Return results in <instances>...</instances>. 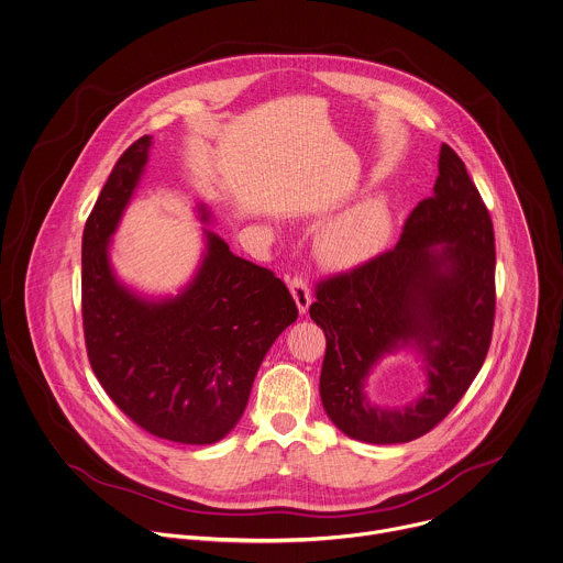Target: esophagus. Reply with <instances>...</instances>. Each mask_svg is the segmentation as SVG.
I'll use <instances>...</instances> for the list:
<instances>
[{
    "mask_svg": "<svg viewBox=\"0 0 563 563\" xmlns=\"http://www.w3.org/2000/svg\"><path fill=\"white\" fill-rule=\"evenodd\" d=\"M288 288H290V292H292V297H295V301H297L299 312L306 314L308 308H310V303H312V292H310V286H308L306 277H303V275H292V277L288 279Z\"/></svg>",
    "mask_w": 563,
    "mask_h": 563,
    "instance_id": "esophagus-1",
    "label": "esophagus"
}]
</instances>
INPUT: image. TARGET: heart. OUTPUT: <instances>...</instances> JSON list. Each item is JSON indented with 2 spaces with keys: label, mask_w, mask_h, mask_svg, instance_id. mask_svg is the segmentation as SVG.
Masks as SVG:
<instances>
[{
  "label": "heart",
  "mask_w": 563,
  "mask_h": 563,
  "mask_svg": "<svg viewBox=\"0 0 563 563\" xmlns=\"http://www.w3.org/2000/svg\"><path fill=\"white\" fill-rule=\"evenodd\" d=\"M390 235V211L379 198L363 200L328 222L319 235V255L339 268H354L375 257Z\"/></svg>",
  "instance_id": "b5f03b06"
}]
</instances>
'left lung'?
<instances>
[{
    "instance_id": "8db88e82",
    "label": "left lung",
    "mask_w": 563,
    "mask_h": 563,
    "mask_svg": "<svg viewBox=\"0 0 563 563\" xmlns=\"http://www.w3.org/2000/svg\"><path fill=\"white\" fill-rule=\"evenodd\" d=\"M314 297L310 317L325 332L321 399L339 430L365 443H406L445 419L487 358L496 317L492 216L448 144L434 194L410 211L399 242L321 279ZM406 344L424 354L429 390L404 409L372 407L366 375Z\"/></svg>"
}]
</instances>
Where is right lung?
Wrapping results in <instances>:
<instances>
[{"instance_id": "add662e5", "label": "right lung", "mask_w": 563, "mask_h": 563, "mask_svg": "<svg viewBox=\"0 0 563 563\" xmlns=\"http://www.w3.org/2000/svg\"><path fill=\"white\" fill-rule=\"evenodd\" d=\"M151 142L144 135L124 151L85 224V345L98 382L140 428L207 445L238 423L266 352L299 310L273 271L233 255L209 231L202 264L175 299L146 301L115 279L109 240L140 184Z\"/></svg>"}]
</instances>
